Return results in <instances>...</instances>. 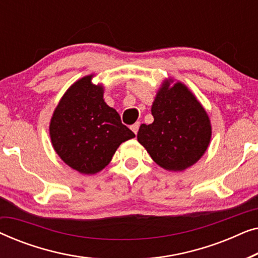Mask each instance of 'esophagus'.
I'll use <instances>...</instances> for the list:
<instances>
[{
  "label": "esophagus",
  "instance_id": "esophagus-1",
  "mask_svg": "<svg viewBox=\"0 0 258 258\" xmlns=\"http://www.w3.org/2000/svg\"><path fill=\"white\" fill-rule=\"evenodd\" d=\"M139 128H140V122H136L135 124H133L132 126H130V129H132L135 134H137V132H139Z\"/></svg>",
  "mask_w": 258,
  "mask_h": 258
}]
</instances>
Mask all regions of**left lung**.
I'll return each mask as SVG.
<instances>
[{"instance_id": "obj_1", "label": "left lung", "mask_w": 258, "mask_h": 258, "mask_svg": "<svg viewBox=\"0 0 258 258\" xmlns=\"http://www.w3.org/2000/svg\"><path fill=\"white\" fill-rule=\"evenodd\" d=\"M154 122L141 124L137 140L165 170L182 171L195 164L211 139L209 116L181 82L164 81L151 107Z\"/></svg>"}]
</instances>
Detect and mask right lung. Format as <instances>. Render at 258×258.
Instances as JSON below:
<instances>
[{
    "instance_id": "add662e5",
    "label": "right lung",
    "mask_w": 258,
    "mask_h": 258,
    "mask_svg": "<svg viewBox=\"0 0 258 258\" xmlns=\"http://www.w3.org/2000/svg\"><path fill=\"white\" fill-rule=\"evenodd\" d=\"M93 75L76 81L58 102L49 134L62 161L81 174L94 175L107 167L119 144L135 137L118 112L103 100V87Z\"/></svg>"
}]
</instances>
